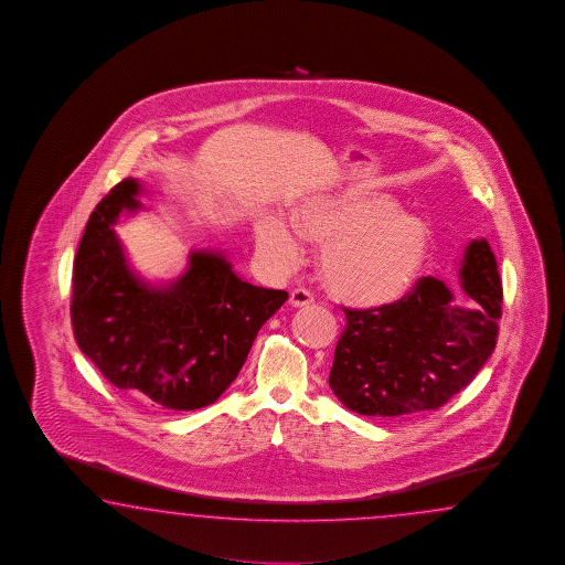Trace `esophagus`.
<instances>
[{
  "instance_id": "34e87169",
  "label": "esophagus",
  "mask_w": 565,
  "mask_h": 565,
  "mask_svg": "<svg viewBox=\"0 0 565 565\" xmlns=\"http://www.w3.org/2000/svg\"><path fill=\"white\" fill-rule=\"evenodd\" d=\"M312 302H315V299H312V295L307 288H295V290L290 292V305H292L295 309L309 307Z\"/></svg>"
}]
</instances>
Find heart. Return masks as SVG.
I'll use <instances>...</instances> for the list:
<instances>
[{"mask_svg": "<svg viewBox=\"0 0 565 565\" xmlns=\"http://www.w3.org/2000/svg\"><path fill=\"white\" fill-rule=\"evenodd\" d=\"M292 231L280 217L254 226L256 250L273 273L285 275L302 256L305 241L323 246L319 270L335 299L377 307L402 297L433 246L430 226L399 210L385 193L355 190L315 198L292 212Z\"/></svg>", "mask_w": 565, "mask_h": 565, "instance_id": "obj_1", "label": "heart"}]
</instances>
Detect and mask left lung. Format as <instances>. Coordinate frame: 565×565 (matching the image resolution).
I'll list each match as a JSON object with an SVG mask.
<instances>
[{
    "label": "left lung",
    "mask_w": 565,
    "mask_h": 565,
    "mask_svg": "<svg viewBox=\"0 0 565 565\" xmlns=\"http://www.w3.org/2000/svg\"><path fill=\"white\" fill-rule=\"evenodd\" d=\"M455 305L443 280L422 277L406 297L375 309H345L329 385L361 416L394 418L445 406L472 382L497 345L503 288L484 238L470 242Z\"/></svg>",
    "instance_id": "obj_1"
}]
</instances>
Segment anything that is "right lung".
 Here are the masks:
<instances>
[{
  "mask_svg": "<svg viewBox=\"0 0 565 565\" xmlns=\"http://www.w3.org/2000/svg\"><path fill=\"white\" fill-rule=\"evenodd\" d=\"M141 192L122 180L90 214L74 258V339L122 392L156 408H204L236 380L288 292L242 280L217 250H192L185 273L163 285L139 277L115 226L141 210Z\"/></svg>",
  "mask_w": 565,
  "mask_h": 565,
  "instance_id": "add662e5",
  "label": "right lung"
}]
</instances>
